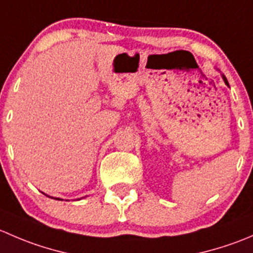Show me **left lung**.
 <instances>
[{"label":"left lung","mask_w":253,"mask_h":253,"mask_svg":"<svg viewBox=\"0 0 253 253\" xmlns=\"http://www.w3.org/2000/svg\"><path fill=\"white\" fill-rule=\"evenodd\" d=\"M223 78H224V82H225V84H226V85H229V83H228V81H226V78L224 77V76H223Z\"/></svg>","instance_id":"obj_1"}]
</instances>
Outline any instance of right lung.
<instances>
[{
    "instance_id": "1",
    "label": "right lung",
    "mask_w": 253,
    "mask_h": 253,
    "mask_svg": "<svg viewBox=\"0 0 253 253\" xmlns=\"http://www.w3.org/2000/svg\"><path fill=\"white\" fill-rule=\"evenodd\" d=\"M57 200H60V198H57Z\"/></svg>"
}]
</instances>
